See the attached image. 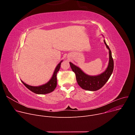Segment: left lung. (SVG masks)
I'll return each mask as SVG.
<instances>
[{"label": "left lung", "instance_id": "left-lung-1", "mask_svg": "<svg viewBox=\"0 0 135 135\" xmlns=\"http://www.w3.org/2000/svg\"><path fill=\"white\" fill-rule=\"evenodd\" d=\"M106 47L109 50V62L106 69L103 73L96 76H91L85 74L79 67L69 62L72 70L75 73L77 82L83 89L94 91L101 89L107 82L110 77L114 69V61L111 51L104 41Z\"/></svg>", "mask_w": 135, "mask_h": 135}]
</instances>
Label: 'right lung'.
<instances>
[{"label": "right lung", "instance_id": "add662e5", "mask_svg": "<svg viewBox=\"0 0 135 135\" xmlns=\"http://www.w3.org/2000/svg\"><path fill=\"white\" fill-rule=\"evenodd\" d=\"M62 61L63 60L61 61L58 64V65H57V66L56 67L54 70V71L53 73L52 78L49 80V81L43 85L38 86H31L28 84H27L25 83H24L22 81H21V82L26 86V87H27L29 90H30L31 91L35 93L38 94H44L49 93L53 91L56 86V85H57L56 74H57V73L58 72V71L60 69L61 63Z\"/></svg>", "mask_w": 135, "mask_h": 135}]
</instances>
